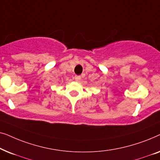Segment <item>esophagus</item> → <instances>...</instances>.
Returning a JSON list of instances; mask_svg holds the SVG:
<instances>
[{"label":"esophagus","instance_id":"obj_1","mask_svg":"<svg viewBox=\"0 0 160 160\" xmlns=\"http://www.w3.org/2000/svg\"><path fill=\"white\" fill-rule=\"evenodd\" d=\"M75 80L76 81V82H78V81L81 80V76H75Z\"/></svg>","mask_w":160,"mask_h":160}]
</instances>
